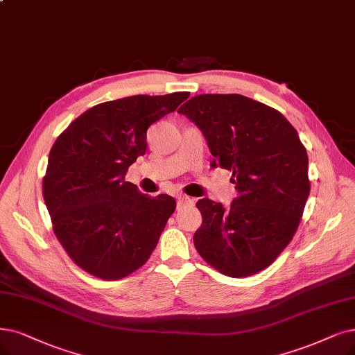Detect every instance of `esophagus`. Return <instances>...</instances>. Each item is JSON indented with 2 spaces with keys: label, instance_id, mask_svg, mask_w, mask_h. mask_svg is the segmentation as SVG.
<instances>
[{
  "label": "esophagus",
  "instance_id": "esophagus-1",
  "mask_svg": "<svg viewBox=\"0 0 355 355\" xmlns=\"http://www.w3.org/2000/svg\"><path fill=\"white\" fill-rule=\"evenodd\" d=\"M192 202H193L192 198H189V196H187V195H179V196H178V208H182L183 205L192 204Z\"/></svg>",
  "mask_w": 355,
  "mask_h": 355
}]
</instances>
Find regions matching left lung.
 <instances>
[{"label": "left lung", "mask_w": 355, "mask_h": 355, "mask_svg": "<svg viewBox=\"0 0 355 355\" xmlns=\"http://www.w3.org/2000/svg\"><path fill=\"white\" fill-rule=\"evenodd\" d=\"M204 134L211 167L233 173L229 208L202 198L193 245L218 272L242 278L271 265L291 242L310 193L309 159L284 115L242 94H198L178 110Z\"/></svg>", "instance_id": "8db88e82"}]
</instances>
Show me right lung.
<instances>
[{
	"instance_id": "obj_1",
	"label": "right lung",
	"mask_w": 355,
	"mask_h": 355,
	"mask_svg": "<svg viewBox=\"0 0 355 355\" xmlns=\"http://www.w3.org/2000/svg\"><path fill=\"white\" fill-rule=\"evenodd\" d=\"M188 97L138 94L96 105L56 138L42 192L56 239L86 272L128 277L157 246L175 198L139 193L125 175L146 154L148 126Z\"/></svg>"
}]
</instances>
